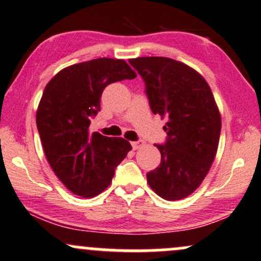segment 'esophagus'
I'll return each mask as SVG.
<instances>
[{
  "mask_svg": "<svg viewBox=\"0 0 261 261\" xmlns=\"http://www.w3.org/2000/svg\"><path fill=\"white\" fill-rule=\"evenodd\" d=\"M143 144V141H133V143H132V147H133L134 150H138Z\"/></svg>",
  "mask_w": 261,
  "mask_h": 261,
  "instance_id": "obj_1",
  "label": "esophagus"
}]
</instances>
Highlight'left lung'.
Masks as SVG:
<instances>
[{"label":"left lung","mask_w":261,"mask_h":261,"mask_svg":"<svg viewBox=\"0 0 261 261\" xmlns=\"http://www.w3.org/2000/svg\"><path fill=\"white\" fill-rule=\"evenodd\" d=\"M143 77L151 111L166 117L161 163L146 174L150 188L168 201L188 197L215 159L221 117L211 87L196 70L165 57L129 59Z\"/></svg>","instance_id":"left-lung-1"}]
</instances>
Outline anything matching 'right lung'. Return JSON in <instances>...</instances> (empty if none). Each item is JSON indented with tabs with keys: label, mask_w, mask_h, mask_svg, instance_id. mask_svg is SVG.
I'll list each match as a JSON object with an SVG mask.
<instances>
[{
	"label": "right lung",
	"mask_w": 261,
	"mask_h": 261,
	"mask_svg": "<svg viewBox=\"0 0 261 261\" xmlns=\"http://www.w3.org/2000/svg\"><path fill=\"white\" fill-rule=\"evenodd\" d=\"M136 77L124 60L99 58L67 66L47 83L36 112L37 129L48 163L75 195L87 198L104 191L132 150L123 138L92 133L89 125L100 111L105 87Z\"/></svg>",
	"instance_id": "obj_1"
}]
</instances>
